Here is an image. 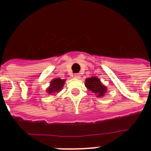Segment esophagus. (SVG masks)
<instances>
[{"label":"esophagus","instance_id":"34e87169","mask_svg":"<svg viewBox=\"0 0 151 151\" xmlns=\"http://www.w3.org/2000/svg\"><path fill=\"white\" fill-rule=\"evenodd\" d=\"M74 78H80V74H78V73H77V74H75L74 75Z\"/></svg>","mask_w":151,"mask_h":151}]
</instances>
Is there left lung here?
<instances>
[{
  "label": "left lung",
  "mask_w": 151,
  "mask_h": 151,
  "mask_svg": "<svg viewBox=\"0 0 151 151\" xmlns=\"http://www.w3.org/2000/svg\"><path fill=\"white\" fill-rule=\"evenodd\" d=\"M85 87L96 94L97 97H103L107 91V87L103 85L99 78L91 76L85 79Z\"/></svg>",
  "instance_id": "left-lung-1"
}]
</instances>
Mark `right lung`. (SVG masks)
Wrapping results in <instances>:
<instances>
[{
  "label": "right lung",
  "mask_w": 151,
  "mask_h": 151,
  "mask_svg": "<svg viewBox=\"0 0 151 151\" xmlns=\"http://www.w3.org/2000/svg\"><path fill=\"white\" fill-rule=\"evenodd\" d=\"M66 79H61L60 78H55L52 79L50 82L49 87L46 89V92L48 94L54 95L56 93H59L63 88Z\"/></svg>",
  "instance_id": "1"
}]
</instances>
